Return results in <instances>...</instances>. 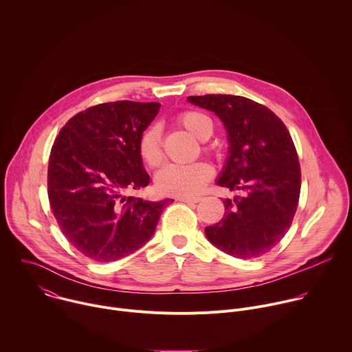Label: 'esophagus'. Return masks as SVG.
<instances>
[{
	"label": "esophagus",
	"mask_w": 352,
	"mask_h": 352,
	"mask_svg": "<svg viewBox=\"0 0 352 352\" xmlns=\"http://www.w3.org/2000/svg\"><path fill=\"white\" fill-rule=\"evenodd\" d=\"M178 202H184V204H197L199 197H188V196H178L177 197Z\"/></svg>",
	"instance_id": "esophagus-1"
}]
</instances>
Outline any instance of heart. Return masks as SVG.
<instances>
[{"instance_id":"heart-1","label":"heart","mask_w":352,"mask_h":352,"mask_svg":"<svg viewBox=\"0 0 352 352\" xmlns=\"http://www.w3.org/2000/svg\"><path fill=\"white\" fill-rule=\"evenodd\" d=\"M178 122L192 136L206 140L213 133L210 118L199 111H185L178 117ZM139 156L148 167H157L163 159L162 136L157 126L147 128L138 144ZM213 177V168L204 162L186 166L167 164L156 175V188L168 196H195Z\"/></svg>"}]
</instances>
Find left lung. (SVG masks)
<instances>
[{
  "instance_id": "obj_1",
  "label": "left lung",
  "mask_w": 352,
  "mask_h": 352,
  "mask_svg": "<svg viewBox=\"0 0 352 352\" xmlns=\"http://www.w3.org/2000/svg\"><path fill=\"white\" fill-rule=\"evenodd\" d=\"M188 102L223 121L230 150L216 184L242 192L224 199V217L205 234L227 255L259 258L284 238L296 212L300 167L291 135L272 110L246 97L189 96Z\"/></svg>"
}]
</instances>
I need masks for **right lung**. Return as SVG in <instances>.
Returning a JSON list of instances; mask_svg holds the SVG:
<instances>
[{
  "mask_svg": "<svg viewBox=\"0 0 352 352\" xmlns=\"http://www.w3.org/2000/svg\"><path fill=\"white\" fill-rule=\"evenodd\" d=\"M159 103L90 107L60 131L48 160V200L65 238L94 262L125 258L155 234L166 200L126 196L147 186L139 139Z\"/></svg>",
  "mask_w": 352,
  "mask_h": 352,
  "instance_id": "obj_1",
  "label": "right lung"
}]
</instances>
